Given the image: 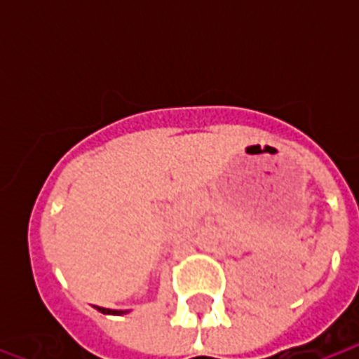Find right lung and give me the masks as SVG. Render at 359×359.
<instances>
[{
  "instance_id": "right-lung-1",
  "label": "right lung",
  "mask_w": 359,
  "mask_h": 359,
  "mask_svg": "<svg viewBox=\"0 0 359 359\" xmlns=\"http://www.w3.org/2000/svg\"><path fill=\"white\" fill-rule=\"evenodd\" d=\"M97 311H102L105 316H123V313H128L126 309H105V308H97Z\"/></svg>"
}]
</instances>
